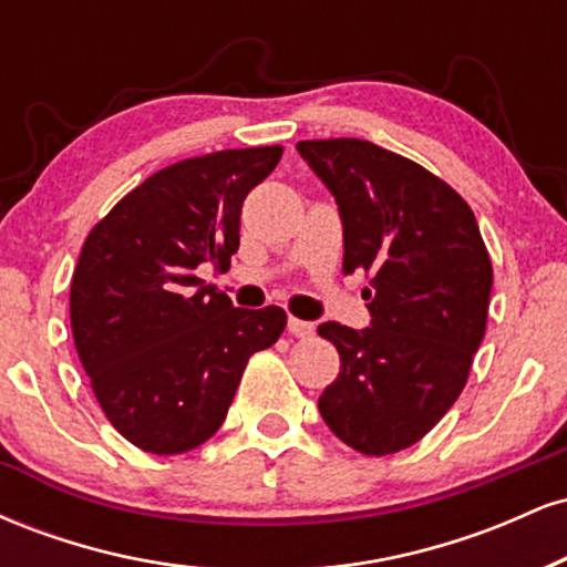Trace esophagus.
I'll use <instances>...</instances> for the list:
<instances>
[{"mask_svg":"<svg viewBox=\"0 0 567 567\" xmlns=\"http://www.w3.org/2000/svg\"><path fill=\"white\" fill-rule=\"evenodd\" d=\"M288 330H290V336H296V338H311V336H315V324L296 320V317H290V320H288Z\"/></svg>","mask_w":567,"mask_h":567,"instance_id":"esophagus-1","label":"esophagus"}]
</instances>
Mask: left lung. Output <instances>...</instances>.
I'll return each instance as SVG.
<instances>
[{
    "label": "left lung",
    "instance_id": "1",
    "mask_svg": "<svg viewBox=\"0 0 567 567\" xmlns=\"http://www.w3.org/2000/svg\"><path fill=\"white\" fill-rule=\"evenodd\" d=\"M296 148L336 197L343 271L370 277V328H317L341 357L320 413L354 451H405L458 400L483 343L493 266L477 218L445 181L370 141Z\"/></svg>",
    "mask_w": 567,
    "mask_h": 567
}]
</instances>
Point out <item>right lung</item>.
I'll list each match as a JSON object with an SVG mask.
<instances>
[{"label":"right lung","instance_id":"right-lung-1","mask_svg":"<svg viewBox=\"0 0 567 567\" xmlns=\"http://www.w3.org/2000/svg\"><path fill=\"white\" fill-rule=\"evenodd\" d=\"M282 146L226 148L148 175L87 234L71 279V333L103 413L157 455L224 424L247 360L282 336L279 306L237 309L197 277L226 269L243 202Z\"/></svg>","mask_w":567,"mask_h":567}]
</instances>
